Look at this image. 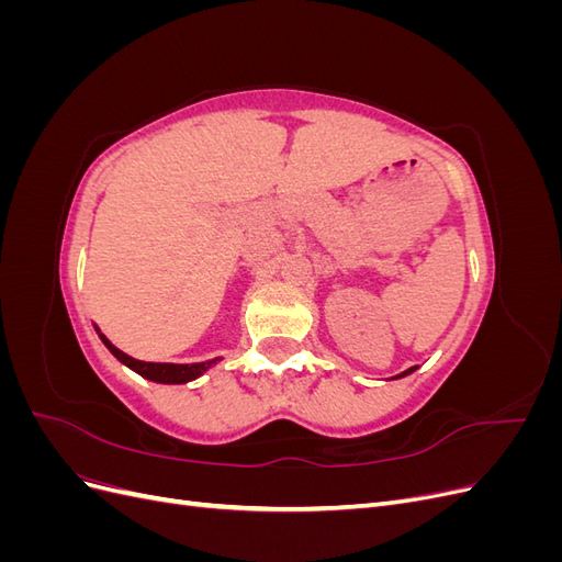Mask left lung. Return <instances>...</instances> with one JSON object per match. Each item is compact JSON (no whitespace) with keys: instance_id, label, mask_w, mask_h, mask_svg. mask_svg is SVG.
I'll return each instance as SVG.
<instances>
[{"instance_id":"left-lung-1","label":"left lung","mask_w":562,"mask_h":562,"mask_svg":"<svg viewBox=\"0 0 562 562\" xmlns=\"http://www.w3.org/2000/svg\"><path fill=\"white\" fill-rule=\"evenodd\" d=\"M413 370H415V368H411V370H405V372H403V375H407V372H413ZM403 375H398V378H403Z\"/></svg>"}]
</instances>
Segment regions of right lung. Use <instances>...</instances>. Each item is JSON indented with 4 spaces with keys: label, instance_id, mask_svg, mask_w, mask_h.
I'll return each instance as SVG.
<instances>
[{
    "label": "right lung",
    "instance_id": "1",
    "mask_svg": "<svg viewBox=\"0 0 562 562\" xmlns=\"http://www.w3.org/2000/svg\"><path fill=\"white\" fill-rule=\"evenodd\" d=\"M103 339L105 347L116 356L119 361L126 363L131 370L138 372V375L151 380V382H161V384H182V382H190L196 380L201 372H206L215 361H206V363H192V366H178V363H147V361H138L133 359V356L124 353L122 349H116L105 335H100Z\"/></svg>",
    "mask_w": 562,
    "mask_h": 562
}]
</instances>
